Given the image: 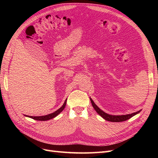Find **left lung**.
<instances>
[{
  "label": "left lung",
  "mask_w": 158,
  "mask_h": 158,
  "mask_svg": "<svg viewBox=\"0 0 158 158\" xmlns=\"http://www.w3.org/2000/svg\"><path fill=\"white\" fill-rule=\"evenodd\" d=\"M90 101L92 102V106L94 108V109L96 111V112L101 115L104 119H106V121H111V122H123V121H125L128 119L131 118V117H132L133 116H135V114H138V113H140V111H138L136 113H133L131 114H126V115H111V114H109L103 112L102 110L100 109L94 103V102H93V100L90 98Z\"/></svg>",
  "instance_id": "left-lung-1"
}]
</instances>
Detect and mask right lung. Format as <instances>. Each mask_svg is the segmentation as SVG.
<instances>
[{"label": "right lung", "mask_w": 158, "mask_h": 158, "mask_svg": "<svg viewBox=\"0 0 158 158\" xmlns=\"http://www.w3.org/2000/svg\"><path fill=\"white\" fill-rule=\"evenodd\" d=\"M66 100H65V102L64 103V104L63 105V106H62L60 108H59L58 110H56V111L53 112L52 113L49 114H47V115H44V116H39V117H33V116H27L26 115V117H29L33 119H34V120H37V121H47V120H49V119H51L52 118H54L55 117H56L58 114L61 113L62 111H63V109L65 107V106L66 104Z\"/></svg>", "instance_id": "obj_1"}]
</instances>
